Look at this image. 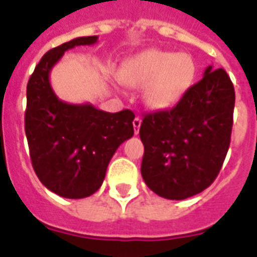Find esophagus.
Wrapping results in <instances>:
<instances>
[{
    "mask_svg": "<svg viewBox=\"0 0 257 257\" xmlns=\"http://www.w3.org/2000/svg\"><path fill=\"white\" fill-rule=\"evenodd\" d=\"M134 131H135V135L139 134V129H140V125H142V118L140 117H135L134 119Z\"/></svg>",
    "mask_w": 257,
    "mask_h": 257,
    "instance_id": "obj_1",
    "label": "esophagus"
}]
</instances>
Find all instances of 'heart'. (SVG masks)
<instances>
[{
    "instance_id": "1",
    "label": "heart",
    "mask_w": 257,
    "mask_h": 257,
    "mask_svg": "<svg viewBox=\"0 0 257 257\" xmlns=\"http://www.w3.org/2000/svg\"><path fill=\"white\" fill-rule=\"evenodd\" d=\"M195 74V62L187 53L151 48L128 59L118 71V79L131 88L145 86L146 106L153 111H165L186 96Z\"/></svg>"
}]
</instances>
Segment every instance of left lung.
<instances>
[{
    "mask_svg": "<svg viewBox=\"0 0 257 257\" xmlns=\"http://www.w3.org/2000/svg\"><path fill=\"white\" fill-rule=\"evenodd\" d=\"M234 103L230 77L209 66L172 110L145 115L139 135L149 189L167 199H186L213 183L230 146Z\"/></svg>",
    "mask_w": 257,
    "mask_h": 257,
    "instance_id": "1",
    "label": "left lung"
}]
</instances>
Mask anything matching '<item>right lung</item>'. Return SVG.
<instances>
[{"label": "right lung", "instance_id": "add662e5", "mask_svg": "<svg viewBox=\"0 0 257 257\" xmlns=\"http://www.w3.org/2000/svg\"><path fill=\"white\" fill-rule=\"evenodd\" d=\"M96 42L97 36L78 37L48 51L27 84L31 164L41 183L64 198H85L100 189L114 153L134 136L131 110L107 112L90 103H66L51 86V71L66 51Z\"/></svg>", "mask_w": 257, "mask_h": 257}]
</instances>
